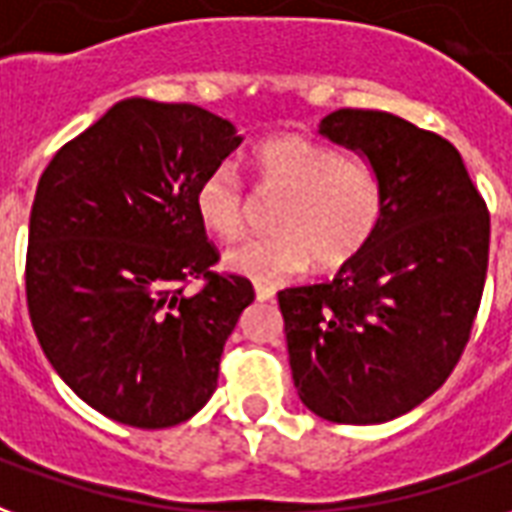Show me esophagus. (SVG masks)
Wrapping results in <instances>:
<instances>
[{
  "mask_svg": "<svg viewBox=\"0 0 512 512\" xmlns=\"http://www.w3.org/2000/svg\"><path fill=\"white\" fill-rule=\"evenodd\" d=\"M256 300L259 302L275 300V292H272L270 286H264V283H256Z\"/></svg>",
  "mask_w": 512,
  "mask_h": 512,
  "instance_id": "esophagus-1",
  "label": "esophagus"
}]
</instances>
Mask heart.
<instances>
[{
  "instance_id": "b5f03b06",
  "label": "heart",
  "mask_w": 512,
  "mask_h": 512,
  "mask_svg": "<svg viewBox=\"0 0 512 512\" xmlns=\"http://www.w3.org/2000/svg\"><path fill=\"white\" fill-rule=\"evenodd\" d=\"M253 166L264 190L283 193L272 226L278 234L242 242L223 256L237 275L259 283L289 281L311 267L338 270L374 240L387 210V185L371 160L330 144L283 133L261 141ZM201 223L220 240H237L248 223V196L237 171L218 166L196 188Z\"/></svg>"
}]
</instances>
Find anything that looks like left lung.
Returning a JSON list of instances; mask_svg holds the SVG:
<instances>
[{"instance_id": "1", "label": "left lung", "mask_w": 512, "mask_h": 512, "mask_svg": "<svg viewBox=\"0 0 512 512\" xmlns=\"http://www.w3.org/2000/svg\"><path fill=\"white\" fill-rule=\"evenodd\" d=\"M319 133L382 171L387 210L333 281L278 292L294 387L330 423H387L461 360L486 286L491 218L458 149L431 130L338 108Z\"/></svg>"}]
</instances>
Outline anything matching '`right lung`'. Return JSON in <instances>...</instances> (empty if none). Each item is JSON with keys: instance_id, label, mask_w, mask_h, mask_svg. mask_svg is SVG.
Segmentation results:
<instances>
[{"instance_id": "obj_1", "label": "right lung", "mask_w": 512, "mask_h": 512, "mask_svg": "<svg viewBox=\"0 0 512 512\" xmlns=\"http://www.w3.org/2000/svg\"><path fill=\"white\" fill-rule=\"evenodd\" d=\"M240 144L207 108L128 98L37 182L29 319L59 379L117 423H185L218 387L223 346L256 294L248 278L212 272L196 188ZM193 277L205 286L188 295Z\"/></svg>"}]
</instances>
